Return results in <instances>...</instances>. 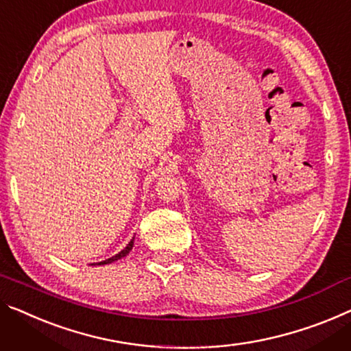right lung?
Instances as JSON below:
<instances>
[{"instance_id": "add662e5", "label": "right lung", "mask_w": 351, "mask_h": 351, "mask_svg": "<svg viewBox=\"0 0 351 351\" xmlns=\"http://www.w3.org/2000/svg\"><path fill=\"white\" fill-rule=\"evenodd\" d=\"M132 245H134V238L130 239V243L125 245V247L121 250V252L119 254H117V255H113L112 258H107V260H104V261H101V263H97V265H107V263H112V261H117V260H119V258H123V257H125V255H128L129 252H130V249H132Z\"/></svg>"}]
</instances>
